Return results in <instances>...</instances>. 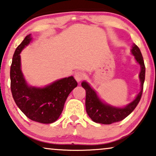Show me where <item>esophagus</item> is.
<instances>
[{"instance_id":"obj_1","label":"esophagus","mask_w":156,"mask_h":156,"mask_svg":"<svg viewBox=\"0 0 156 156\" xmlns=\"http://www.w3.org/2000/svg\"><path fill=\"white\" fill-rule=\"evenodd\" d=\"M74 77L77 80V82H80V80H82L84 78V73L81 72V71H78V72L75 73Z\"/></svg>"}]
</instances>
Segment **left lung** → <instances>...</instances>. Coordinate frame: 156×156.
Wrapping results in <instances>:
<instances>
[{"label": "left lung", "mask_w": 156, "mask_h": 156, "mask_svg": "<svg viewBox=\"0 0 156 156\" xmlns=\"http://www.w3.org/2000/svg\"><path fill=\"white\" fill-rule=\"evenodd\" d=\"M130 52L141 67L139 76L141 83V89L140 92L136 96L135 99L130 102L129 104L124 107H116L109 105L102 101L97 92L87 81H83L81 83L82 87L86 90V110L89 117L94 122L110 125L122 120L133 112L140 101L145 78V66L140 50L136 44H133Z\"/></svg>", "instance_id": "1"}]
</instances>
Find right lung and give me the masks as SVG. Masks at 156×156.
Wrapping results in <instances>:
<instances>
[{"label": "right lung", "instance_id": "1", "mask_svg": "<svg viewBox=\"0 0 156 156\" xmlns=\"http://www.w3.org/2000/svg\"><path fill=\"white\" fill-rule=\"evenodd\" d=\"M31 39V34L26 36L14 53L10 69L11 90L15 103L27 117L49 124L58 119L68 95L78 83L73 76H69L44 87L28 85L21 70L20 54Z\"/></svg>", "mask_w": 156, "mask_h": 156}]
</instances>
